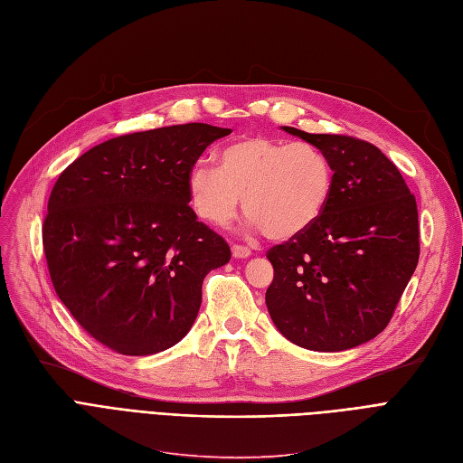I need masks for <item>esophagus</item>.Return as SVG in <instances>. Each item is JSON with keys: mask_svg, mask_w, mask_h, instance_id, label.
<instances>
[{"mask_svg": "<svg viewBox=\"0 0 463 463\" xmlns=\"http://www.w3.org/2000/svg\"><path fill=\"white\" fill-rule=\"evenodd\" d=\"M232 255H234V258H238V260L250 258L251 250L248 246H242V244H232Z\"/></svg>", "mask_w": 463, "mask_h": 463, "instance_id": "34e87169", "label": "esophagus"}]
</instances>
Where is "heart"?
I'll list each match as a JSON object with an SVG mask.
<instances>
[{
  "label": "heart",
  "mask_w": 463,
  "mask_h": 463,
  "mask_svg": "<svg viewBox=\"0 0 463 463\" xmlns=\"http://www.w3.org/2000/svg\"><path fill=\"white\" fill-rule=\"evenodd\" d=\"M332 184L334 167L322 148L265 135L227 145L219 167L200 162L188 174V193L200 217L229 225L244 198L251 225L275 241L309 229L326 208Z\"/></svg>",
  "instance_id": "heart-1"
}]
</instances>
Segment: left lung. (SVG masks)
Instances as JSON below:
<instances>
[{"mask_svg": "<svg viewBox=\"0 0 463 463\" xmlns=\"http://www.w3.org/2000/svg\"><path fill=\"white\" fill-rule=\"evenodd\" d=\"M284 131L328 154L334 184L313 225L272 246L265 301L277 328L311 351H345L382 334L420 260L414 194L399 167L349 135Z\"/></svg>", "mask_w": 463, "mask_h": 463, "instance_id": "left-lung-1", "label": "left lung"}]
</instances>
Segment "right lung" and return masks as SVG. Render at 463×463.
I'll return each mask as SVG.
<instances>
[{
    "label": "right lung",
    "mask_w": 463,
    "mask_h": 463,
    "mask_svg": "<svg viewBox=\"0 0 463 463\" xmlns=\"http://www.w3.org/2000/svg\"><path fill=\"white\" fill-rule=\"evenodd\" d=\"M229 133L183 124L119 135L59 175L42 227L49 277L99 344L143 356L191 330L202 282L231 248L188 205V174Z\"/></svg>",
    "instance_id": "add662e5"
}]
</instances>
